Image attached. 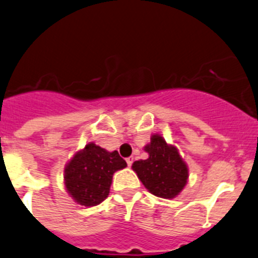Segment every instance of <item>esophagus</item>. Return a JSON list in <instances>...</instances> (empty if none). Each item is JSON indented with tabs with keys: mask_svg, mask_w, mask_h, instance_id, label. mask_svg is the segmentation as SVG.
<instances>
[{
	"mask_svg": "<svg viewBox=\"0 0 258 258\" xmlns=\"http://www.w3.org/2000/svg\"><path fill=\"white\" fill-rule=\"evenodd\" d=\"M126 162H127V165H128V166H131L132 165V162H134V157H127L126 159Z\"/></svg>",
	"mask_w": 258,
	"mask_h": 258,
	"instance_id": "1",
	"label": "esophagus"
}]
</instances>
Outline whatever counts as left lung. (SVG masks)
<instances>
[{
    "label": "left lung",
    "instance_id": "8db88e82",
    "mask_svg": "<svg viewBox=\"0 0 258 258\" xmlns=\"http://www.w3.org/2000/svg\"><path fill=\"white\" fill-rule=\"evenodd\" d=\"M144 150L149 157L135 161L132 169L145 187L159 198L172 199L179 196L189 179V169L179 150L159 134L152 135Z\"/></svg>",
    "mask_w": 258,
    "mask_h": 258
}]
</instances>
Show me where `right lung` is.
I'll return each instance as SVG.
<instances>
[{
  "instance_id": "1",
  "label": "right lung",
  "mask_w": 258,
  "mask_h": 258,
  "mask_svg": "<svg viewBox=\"0 0 258 258\" xmlns=\"http://www.w3.org/2000/svg\"><path fill=\"white\" fill-rule=\"evenodd\" d=\"M127 166L118 151H107L94 142L73 155L64 169V185L74 202L96 207L108 197L113 174Z\"/></svg>"
}]
</instances>
